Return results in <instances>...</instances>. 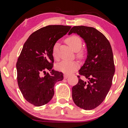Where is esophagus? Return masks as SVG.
<instances>
[{"mask_svg": "<svg viewBox=\"0 0 128 128\" xmlns=\"http://www.w3.org/2000/svg\"><path fill=\"white\" fill-rule=\"evenodd\" d=\"M69 77V76L68 74H64V78L65 79H67Z\"/></svg>", "mask_w": 128, "mask_h": 128, "instance_id": "esophagus-1", "label": "esophagus"}]
</instances>
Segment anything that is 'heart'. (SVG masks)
Wrapping results in <instances>:
<instances>
[{
    "instance_id": "1",
    "label": "heart",
    "mask_w": 128,
    "mask_h": 128,
    "mask_svg": "<svg viewBox=\"0 0 128 128\" xmlns=\"http://www.w3.org/2000/svg\"><path fill=\"white\" fill-rule=\"evenodd\" d=\"M66 42L71 47L73 51H78L77 56L80 58L84 56V53L79 50L82 47V40L79 36H71L66 39ZM52 53L55 59H58V43L54 44L52 50ZM78 63L75 61H70L68 60H64L56 64V68L58 70L66 74H70L78 68Z\"/></svg>"
}]
</instances>
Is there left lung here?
Wrapping results in <instances>:
<instances>
[{
  "instance_id": "left-lung-1",
  "label": "left lung",
  "mask_w": 128,
  "mask_h": 128,
  "mask_svg": "<svg viewBox=\"0 0 128 128\" xmlns=\"http://www.w3.org/2000/svg\"><path fill=\"white\" fill-rule=\"evenodd\" d=\"M80 36L86 43L87 57L79 70L78 82L72 88V98L76 105L92 110L104 100L112 85L114 74V56L109 41L94 28L73 26L68 35ZM86 79V80H85Z\"/></svg>"
}]
</instances>
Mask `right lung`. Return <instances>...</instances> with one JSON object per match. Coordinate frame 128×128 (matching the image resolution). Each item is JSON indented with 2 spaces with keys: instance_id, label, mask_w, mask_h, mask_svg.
I'll return each instance as SVG.
<instances>
[{
  "instance_id": "1",
  "label": "right lung",
  "mask_w": 128,
  "mask_h": 128,
  "mask_svg": "<svg viewBox=\"0 0 128 128\" xmlns=\"http://www.w3.org/2000/svg\"><path fill=\"white\" fill-rule=\"evenodd\" d=\"M70 28L46 26L32 33L24 44L16 63L17 82L23 96L34 106L48 103L54 95L55 84L63 80V73L52 69V50Z\"/></svg>"
}]
</instances>
